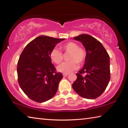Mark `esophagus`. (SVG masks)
Returning <instances> with one entry per match:
<instances>
[{
	"label": "esophagus",
	"mask_w": 128,
	"mask_h": 128,
	"mask_svg": "<svg viewBox=\"0 0 128 128\" xmlns=\"http://www.w3.org/2000/svg\"><path fill=\"white\" fill-rule=\"evenodd\" d=\"M62 75H63L64 77H66V76H67L68 75V73H63V74H62Z\"/></svg>",
	"instance_id": "esophagus-1"
}]
</instances>
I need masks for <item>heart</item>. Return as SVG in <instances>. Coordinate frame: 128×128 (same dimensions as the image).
Listing matches in <instances>:
<instances>
[{
    "label": "heart",
    "instance_id": "heart-1",
    "mask_svg": "<svg viewBox=\"0 0 128 128\" xmlns=\"http://www.w3.org/2000/svg\"><path fill=\"white\" fill-rule=\"evenodd\" d=\"M62 51L66 54H69L68 60L58 67L59 72L62 73H69L78 68V64H82L85 62L86 51L85 48L79 47L77 43L69 42L65 43L61 47ZM52 61L56 64H60L64 59L62 51L57 48H54L50 53Z\"/></svg>",
    "mask_w": 128,
    "mask_h": 128
}]
</instances>
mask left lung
I'll return each mask as SVG.
<instances>
[{
	"label": "left lung",
	"mask_w": 128,
	"mask_h": 128,
	"mask_svg": "<svg viewBox=\"0 0 128 128\" xmlns=\"http://www.w3.org/2000/svg\"><path fill=\"white\" fill-rule=\"evenodd\" d=\"M81 42L86 50L83 68L76 73L77 80L72 85L82 98L94 99L104 92L110 80V56L102 43L88 34L73 38ZM85 74L84 76L82 75Z\"/></svg>",
	"instance_id": "obj_1"
}]
</instances>
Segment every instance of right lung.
Masks as SVG:
<instances>
[{
    "label": "right lung",
    "mask_w": 128,
    "mask_h": 128,
    "mask_svg": "<svg viewBox=\"0 0 128 128\" xmlns=\"http://www.w3.org/2000/svg\"><path fill=\"white\" fill-rule=\"evenodd\" d=\"M64 39L41 36L26 46L17 63L18 82L24 92L38 103L51 99L63 77L57 72L50 57L56 44Z\"/></svg>",
    "instance_id": "right-lung-1"
}]
</instances>
